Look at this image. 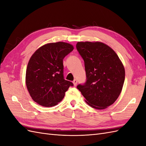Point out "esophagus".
Segmentation results:
<instances>
[{
	"instance_id": "1",
	"label": "esophagus",
	"mask_w": 146,
	"mask_h": 146,
	"mask_svg": "<svg viewBox=\"0 0 146 146\" xmlns=\"http://www.w3.org/2000/svg\"><path fill=\"white\" fill-rule=\"evenodd\" d=\"M73 84L74 86H76L77 84V80H76V79H75V80L73 81Z\"/></svg>"
}]
</instances>
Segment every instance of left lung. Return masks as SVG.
I'll list each match as a JSON object with an SVG mask.
<instances>
[{"label": "left lung", "mask_w": 146, "mask_h": 146, "mask_svg": "<svg viewBox=\"0 0 146 146\" xmlns=\"http://www.w3.org/2000/svg\"><path fill=\"white\" fill-rule=\"evenodd\" d=\"M77 49L85 62L86 81L77 89L91 107L103 110L120 95L125 69L112 48L101 42H78Z\"/></svg>", "instance_id": "8db88e82"}]
</instances>
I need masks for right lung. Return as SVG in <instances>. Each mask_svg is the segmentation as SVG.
Here are the masks:
<instances>
[{
    "mask_svg": "<svg viewBox=\"0 0 146 146\" xmlns=\"http://www.w3.org/2000/svg\"><path fill=\"white\" fill-rule=\"evenodd\" d=\"M74 49L64 42L48 43L35 52L27 65L25 83L32 99L45 107H53L63 100L73 83L63 76L64 57Z\"/></svg>",
    "mask_w": 146,
    "mask_h": 146,
    "instance_id": "right-lung-1",
    "label": "right lung"
}]
</instances>
